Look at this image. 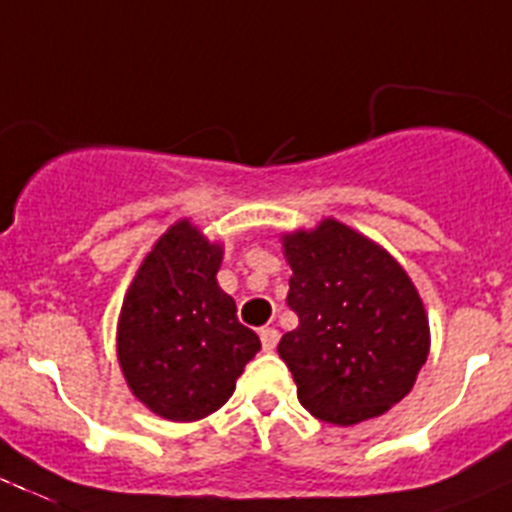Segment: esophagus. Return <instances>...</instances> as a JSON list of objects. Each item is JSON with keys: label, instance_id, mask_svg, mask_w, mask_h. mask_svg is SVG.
Here are the masks:
<instances>
[{"label": "esophagus", "instance_id": "esophagus-1", "mask_svg": "<svg viewBox=\"0 0 512 512\" xmlns=\"http://www.w3.org/2000/svg\"><path fill=\"white\" fill-rule=\"evenodd\" d=\"M278 330L275 327H262L260 330V340H262V350H275V345H278Z\"/></svg>", "mask_w": 512, "mask_h": 512}]
</instances>
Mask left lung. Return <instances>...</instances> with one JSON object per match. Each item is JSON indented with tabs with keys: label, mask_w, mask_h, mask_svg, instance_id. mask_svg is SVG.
Masks as SVG:
<instances>
[{
	"label": "left lung",
	"mask_w": 512,
	"mask_h": 512,
	"mask_svg": "<svg viewBox=\"0 0 512 512\" xmlns=\"http://www.w3.org/2000/svg\"><path fill=\"white\" fill-rule=\"evenodd\" d=\"M293 275L286 304L299 327L278 355L299 402L332 425H355L410 394L430 332L415 286L379 244L335 219L283 237Z\"/></svg>",
	"instance_id": "1"
}]
</instances>
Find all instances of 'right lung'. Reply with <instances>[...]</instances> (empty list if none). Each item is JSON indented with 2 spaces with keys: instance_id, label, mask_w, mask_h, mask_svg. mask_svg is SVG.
Listing matches in <instances>:
<instances>
[{
  "instance_id": "add662e5",
  "label": "right lung",
  "mask_w": 512,
  "mask_h": 512,
  "mask_svg": "<svg viewBox=\"0 0 512 512\" xmlns=\"http://www.w3.org/2000/svg\"><path fill=\"white\" fill-rule=\"evenodd\" d=\"M221 247L190 221L172 226L146 255L118 322L128 386L164 420L211 415L231 397L260 337L237 319L216 283Z\"/></svg>"
}]
</instances>
